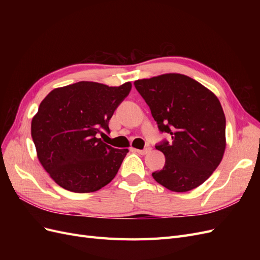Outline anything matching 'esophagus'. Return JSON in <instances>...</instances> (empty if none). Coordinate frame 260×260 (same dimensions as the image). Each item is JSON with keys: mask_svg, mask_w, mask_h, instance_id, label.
<instances>
[{"mask_svg": "<svg viewBox=\"0 0 260 260\" xmlns=\"http://www.w3.org/2000/svg\"><path fill=\"white\" fill-rule=\"evenodd\" d=\"M135 151H136L137 153L141 154V155H145V154H147L149 151H151V148H149V147H145L144 149H135Z\"/></svg>", "mask_w": 260, "mask_h": 260, "instance_id": "34e87169", "label": "esophagus"}]
</instances>
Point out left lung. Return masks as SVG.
<instances>
[{"mask_svg": "<svg viewBox=\"0 0 260 260\" xmlns=\"http://www.w3.org/2000/svg\"><path fill=\"white\" fill-rule=\"evenodd\" d=\"M160 132L171 136L155 147L165 166L153 178L170 191L198 187L219 166L225 149V117L214 93L192 78L165 74L135 81Z\"/></svg>", "mask_w": 260, "mask_h": 260, "instance_id": "obj_1", "label": "left lung"}]
</instances>
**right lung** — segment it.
Wrapping results in <instances>:
<instances>
[{"label": "right lung", "instance_id": "1", "mask_svg": "<svg viewBox=\"0 0 260 260\" xmlns=\"http://www.w3.org/2000/svg\"><path fill=\"white\" fill-rule=\"evenodd\" d=\"M131 86L80 81L54 89L41 102L31 137L39 160L59 186L91 193L115 178L128 149L107 145L99 136L111 132L108 122Z\"/></svg>", "mask_w": 260, "mask_h": 260}]
</instances>
